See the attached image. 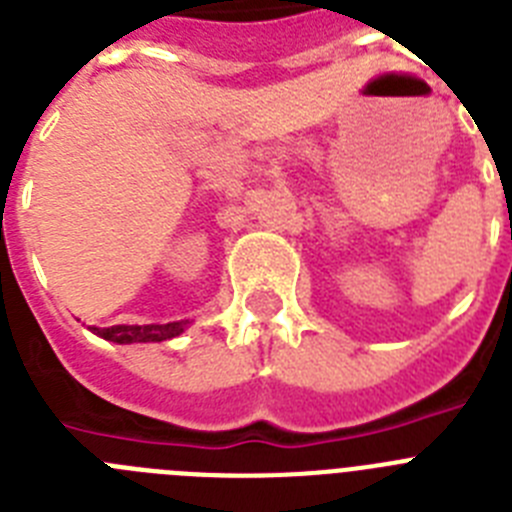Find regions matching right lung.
<instances>
[{
  "label": "right lung",
  "instance_id": "obj_1",
  "mask_svg": "<svg viewBox=\"0 0 512 512\" xmlns=\"http://www.w3.org/2000/svg\"><path fill=\"white\" fill-rule=\"evenodd\" d=\"M184 325H187V320L166 325H112V328H92V333L112 343H151L169 341V338L179 336Z\"/></svg>",
  "mask_w": 512,
  "mask_h": 512
}]
</instances>
